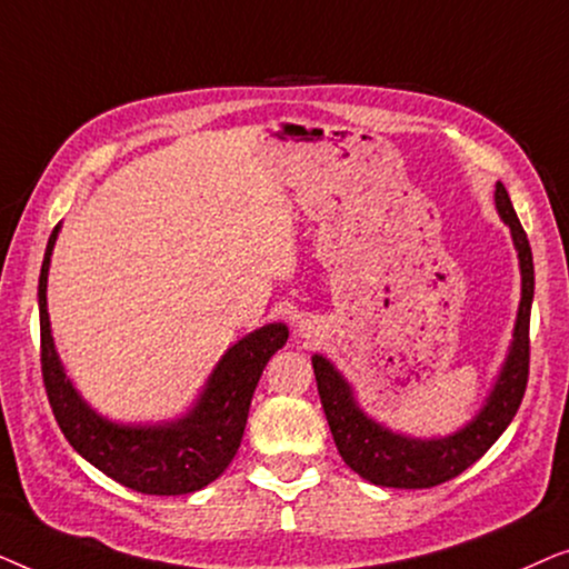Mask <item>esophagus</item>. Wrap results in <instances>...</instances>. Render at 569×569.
Instances as JSON below:
<instances>
[{"mask_svg": "<svg viewBox=\"0 0 569 569\" xmlns=\"http://www.w3.org/2000/svg\"><path fill=\"white\" fill-rule=\"evenodd\" d=\"M300 331H308V329H306V326H300Z\"/></svg>", "mask_w": 569, "mask_h": 569, "instance_id": "34e87169", "label": "esophagus"}]
</instances>
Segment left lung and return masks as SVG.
<instances>
[{
	"mask_svg": "<svg viewBox=\"0 0 569 569\" xmlns=\"http://www.w3.org/2000/svg\"><path fill=\"white\" fill-rule=\"evenodd\" d=\"M495 207L502 222L510 228L520 261V306L516 318V331L505 357L500 376L489 391L485 407L461 430L448 438L419 440L388 430L376 419H370L357 407L352 386L341 378V372L326 360L323 355H313V372L321 396L326 419H329L333 442L339 456L349 469L378 487L396 489H427L458 477V473L477 463L495 440L508 430L516 411L523 401L528 383V360H531V302H533V256L528 246L526 230L520 224L512 201L505 186L497 181Z\"/></svg>",
	"mask_w": 569,
	"mask_h": 569,
	"instance_id": "left-lung-1",
	"label": "left lung"
}]
</instances>
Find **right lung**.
<instances>
[{
	"mask_svg": "<svg viewBox=\"0 0 569 569\" xmlns=\"http://www.w3.org/2000/svg\"><path fill=\"white\" fill-rule=\"evenodd\" d=\"M59 224L38 279L41 370L53 417L77 453L119 485L142 495H189L228 469L243 440L248 409L271 355L284 347V323H269L232 345L209 376L189 415L162 425H116L92 411L67 378L53 347L46 284Z\"/></svg>",
	"mask_w": 569,
	"mask_h": 569,
	"instance_id": "add662e5",
	"label": "right lung"
}]
</instances>
